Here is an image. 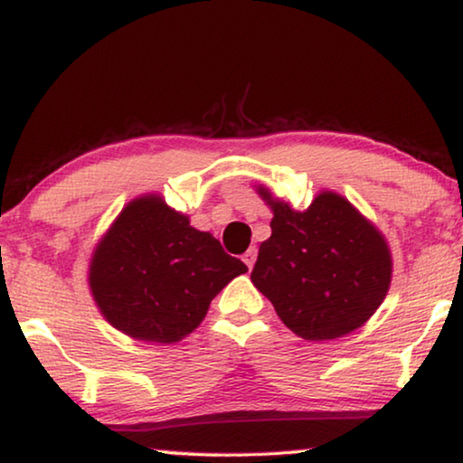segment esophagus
I'll return each mask as SVG.
<instances>
[{
	"mask_svg": "<svg viewBox=\"0 0 463 463\" xmlns=\"http://www.w3.org/2000/svg\"><path fill=\"white\" fill-rule=\"evenodd\" d=\"M242 261L246 263V268H249V269L252 268V265H255V261H257V249H255V246H250V249L244 252Z\"/></svg>",
	"mask_w": 463,
	"mask_h": 463,
	"instance_id": "1",
	"label": "esophagus"
}]
</instances>
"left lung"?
Listing matches in <instances>:
<instances>
[{"instance_id":"8db88e82","label":"left lung","mask_w":463,"mask_h":463,"mask_svg":"<svg viewBox=\"0 0 463 463\" xmlns=\"http://www.w3.org/2000/svg\"><path fill=\"white\" fill-rule=\"evenodd\" d=\"M257 194L274 213L250 280L295 335L331 341L356 331L377 312L392 282L383 233L331 189L295 211L269 187Z\"/></svg>"}]
</instances>
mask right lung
Returning <instances> with one entry per match:
<instances>
[{
	"instance_id": "1",
	"label": "right lung",
	"mask_w": 463,
	"mask_h": 463,
	"mask_svg": "<svg viewBox=\"0 0 463 463\" xmlns=\"http://www.w3.org/2000/svg\"><path fill=\"white\" fill-rule=\"evenodd\" d=\"M244 271L213 233L189 225L160 194H145L122 208L94 246L88 287L113 328L147 344H176Z\"/></svg>"
}]
</instances>
